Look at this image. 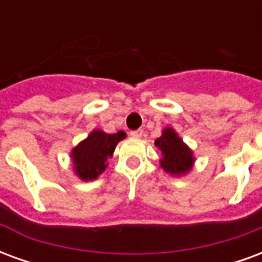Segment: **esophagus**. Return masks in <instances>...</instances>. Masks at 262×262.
Segmentation results:
<instances>
[{"label": "esophagus", "mask_w": 262, "mask_h": 262, "mask_svg": "<svg viewBox=\"0 0 262 262\" xmlns=\"http://www.w3.org/2000/svg\"><path fill=\"white\" fill-rule=\"evenodd\" d=\"M143 129H137V130H132L130 132V136L132 137H135V139H140V137L143 136Z\"/></svg>", "instance_id": "obj_1"}]
</instances>
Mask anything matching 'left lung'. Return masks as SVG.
<instances>
[{
	"label": "left lung",
	"mask_w": 262,
	"mask_h": 262,
	"mask_svg": "<svg viewBox=\"0 0 262 262\" xmlns=\"http://www.w3.org/2000/svg\"><path fill=\"white\" fill-rule=\"evenodd\" d=\"M154 144L161 151L160 165L167 174L181 177L192 170L195 163L193 151L172 127H165Z\"/></svg>",
	"instance_id": "8db88e82"
}]
</instances>
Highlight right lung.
<instances>
[{"mask_svg": "<svg viewBox=\"0 0 262 262\" xmlns=\"http://www.w3.org/2000/svg\"><path fill=\"white\" fill-rule=\"evenodd\" d=\"M126 137L125 132L109 135L95 129L86 139L71 150L73 171L81 181H92L101 176L108 167V159L114 156L116 144Z\"/></svg>", "mask_w": 262, "mask_h": 262, "instance_id": "right-lung-1", "label": "right lung"}]
</instances>
